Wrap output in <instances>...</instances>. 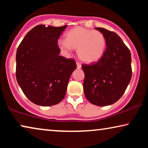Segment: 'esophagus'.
I'll use <instances>...</instances> for the list:
<instances>
[{
	"instance_id": "esophagus-1",
	"label": "esophagus",
	"mask_w": 148,
	"mask_h": 148,
	"mask_svg": "<svg viewBox=\"0 0 148 148\" xmlns=\"http://www.w3.org/2000/svg\"><path fill=\"white\" fill-rule=\"evenodd\" d=\"M76 64H77V68L78 69H80L82 68V64H81L79 62H77Z\"/></svg>"
}]
</instances>
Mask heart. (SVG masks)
<instances>
[{
	"label": "heart",
	"instance_id": "heart-1",
	"mask_svg": "<svg viewBox=\"0 0 148 148\" xmlns=\"http://www.w3.org/2000/svg\"><path fill=\"white\" fill-rule=\"evenodd\" d=\"M58 46L65 53L77 49L78 57L87 63L98 61L104 55L106 48V39L98 30L80 27H74L65 34V40H59Z\"/></svg>",
	"mask_w": 148,
	"mask_h": 148
}]
</instances>
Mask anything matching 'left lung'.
Returning a JSON list of instances; mask_svg holds the SVG:
<instances>
[{"label":"left lung","instance_id":"8db88e82","mask_svg":"<svg viewBox=\"0 0 148 148\" xmlns=\"http://www.w3.org/2000/svg\"><path fill=\"white\" fill-rule=\"evenodd\" d=\"M104 34L106 49L102 57L92 64H83L84 91L89 102L99 106L114 104L121 98L132 76L130 50L113 32L95 27Z\"/></svg>","mask_w":148,"mask_h":148}]
</instances>
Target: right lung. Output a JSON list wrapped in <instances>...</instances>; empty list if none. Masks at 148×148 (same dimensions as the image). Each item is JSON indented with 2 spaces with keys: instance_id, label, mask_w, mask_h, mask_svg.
<instances>
[{
  "instance_id": "right-lung-1",
  "label": "right lung",
  "mask_w": 148,
  "mask_h": 148,
  "mask_svg": "<svg viewBox=\"0 0 148 148\" xmlns=\"http://www.w3.org/2000/svg\"><path fill=\"white\" fill-rule=\"evenodd\" d=\"M67 25H39L26 34L16 54V78L25 96L34 104L50 106L61 102L74 59L60 56L58 39Z\"/></svg>"
}]
</instances>
